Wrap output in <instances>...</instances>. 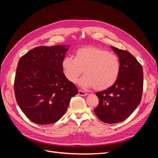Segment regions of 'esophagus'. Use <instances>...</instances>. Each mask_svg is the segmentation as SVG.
I'll return each mask as SVG.
<instances>
[{"label": "esophagus", "mask_w": 158, "mask_h": 158, "mask_svg": "<svg viewBox=\"0 0 158 158\" xmlns=\"http://www.w3.org/2000/svg\"><path fill=\"white\" fill-rule=\"evenodd\" d=\"M78 94L80 95H81V96H86V95H88L87 93L83 92V91H82V90H78Z\"/></svg>", "instance_id": "34e87169"}]
</instances>
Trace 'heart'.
<instances>
[{"mask_svg":"<svg viewBox=\"0 0 158 158\" xmlns=\"http://www.w3.org/2000/svg\"><path fill=\"white\" fill-rule=\"evenodd\" d=\"M62 67L69 82L76 83L84 72L85 75L79 80L81 86L102 91L115 83L121 66L114 54L99 47L86 46L76 50L74 59L64 58Z\"/></svg>","mask_w":158,"mask_h":158,"instance_id":"obj_1","label":"heart"}]
</instances>
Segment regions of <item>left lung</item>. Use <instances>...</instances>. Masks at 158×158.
<instances>
[{"mask_svg":"<svg viewBox=\"0 0 158 158\" xmlns=\"http://www.w3.org/2000/svg\"><path fill=\"white\" fill-rule=\"evenodd\" d=\"M111 48L118 57L120 72L112 86L95 94L99 103L94 112L102 122L113 124L125 121L140 104L144 77L142 65L132 54Z\"/></svg>","mask_w":158,"mask_h":158,"instance_id":"obj_1","label":"left lung"}]
</instances>
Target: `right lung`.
I'll return each instance as SVG.
<instances>
[{
  "label": "right lung",
  "instance_id": "right-lung-1",
  "mask_svg": "<svg viewBox=\"0 0 158 158\" xmlns=\"http://www.w3.org/2000/svg\"><path fill=\"white\" fill-rule=\"evenodd\" d=\"M69 47V45L37 47L18 61L14 85L16 102L25 115L38 125L58 121L70 99L78 94L62 67Z\"/></svg>",
  "mask_w": 158,
  "mask_h": 158
}]
</instances>
